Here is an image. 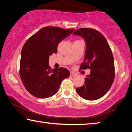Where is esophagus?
<instances>
[{
	"label": "esophagus",
	"instance_id": "1",
	"mask_svg": "<svg viewBox=\"0 0 132 132\" xmlns=\"http://www.w3.org/2000/svg\"><path fill=\"white\" fill-rule=\"evenodd\" d=\"M70 75V76H72V77H75V76H76V74L75 73L73 72V71H71Z\"/></svg>",
	"mask_w": 132,
	"mask_h": 132
}]
</instances>
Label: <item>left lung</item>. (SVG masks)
Wrapping results in <instances>:
<instances>
[{"label": "left lung", "instance_id": "8db88e82", "mask_svg": "<svg viewBox=\"0 0 132 132\" xmlns=\"http://www.w3.org/2000/svg\"><path fill=\"white\" fill-rule=\"evenodd\" d=\"M86 42L84 61L80 69H91L83 86L77 88L80 97L87 100L99 99L108 92L115 79V65L111 49L105 38L93 28H80L73 32Z\"/></svg>", "mask_w": 132, "mask_h": 132}]
</instances>
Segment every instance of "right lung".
<instances>
[{
	"instance_id": "add662e5",
	"label": "right lung",
	"mask_w": 132,
	"mask_h": 132,
	"mask_svg": "<svg viewBox=\"0 0 132 132\" xmlns=\"http://www.w3.org/2000/svg\"><path fill=\"white\" fill-rule=\"evenodd\" d=\"M75 29L45 27L24 44L21 50L20 76L24 86L31 95L46 98L55 95L70 71L64 68L51 69L49 57L56 53L60 42L71 34Z\"/></svg>"
}]
</instances>
